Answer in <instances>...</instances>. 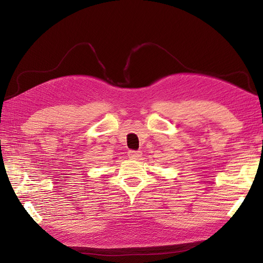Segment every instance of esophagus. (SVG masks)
Here are the masks:
<instances>
[{"label":"esophagus","instance_id":"1","mask_svg":"<svg viewBox=\"0 0 263 263\" xmlns=\"http://www.w3.org/2000/svg\"><path fill=\"white\" fill-rule=\"evenodd\" d=\"M141 151H136V150H129L128 151V157L133 160H138V159L141 157Z\"/></svg>","mask_w":263,"mask_h":263}]
</instances>
